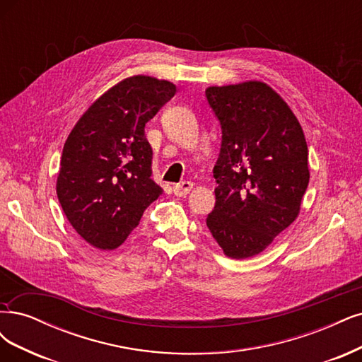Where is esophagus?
<instances>
[{"instance_id": "obj_1", "label": "esophagus", "mask_w": 362, "mask_h": 362, "mask_svg": "<svg viewBox=\"0 0 362 362\" xmlns=\"http://www.w3.org/2000/svg\"><path fill=\"white\" fill-rule=\"evenodd\" d=\"M192 189H193V182H192V181H182V182H180V184L173 185L172 190H173V194L181 197V196L189 194Z\"/></svg>"}]
</instances>
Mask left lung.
Segmentation results:
<instances>
[{"label":"left lung","instance_id":"obj_1","mask_svg":"<svg viewBox=\"0 0 362 362\" xmlns=\"http://www.w3.org/2000/svg\"><path fill=\"white\" fill-rule=\"evenodd\" d=\"M205 94L223 134L206 226L224 255L247 259L300 214L310 181L305 136L289 105L265 82L208 86Z\"/></svg>","mask_w":362,"mask_h":362}]
</instances>
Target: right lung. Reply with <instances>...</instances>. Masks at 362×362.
<instances>
[{"mask_svg": "<svg viewBox=\"0 0 362 362\" xmlns=\"http://www.w3.org/2000/svg\"><path fill=\"white\" fill-rule=\"evenodd\" d=\"M175 93L165 79L126 78L98 97L69 134L57 196L73 229L98 250L118 248L163 193L151 180L145 124Z\"/></svg>", "mask_w": 362, "mask_h": 362, "instance_id": "add662e5", "label": "right lung"}]
</instances>
